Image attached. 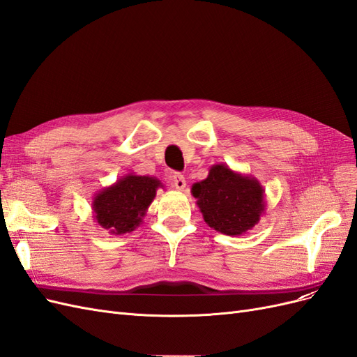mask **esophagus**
Segmentation results:
<instances>
[{
    "instance_id": "34e87169",
    "label": "esophagus",
    "mask_w": 357,
    "mask_h": 357,
    "mask_svg": "<svg viewBox=\"0 0 357 357\" xmlns=\"http://www.w3.org/2000/svg\"><path fill=\"white\" fill-rule=\"evenodd\" d=\"M172 183H174V188L177 190H183L186 188V178L183 177L181 174H178V172H177V174L172 176Z\"/></svg>"
}]
</instances>
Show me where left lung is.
Instances as JSON below:
<instances>
[{
	"label": "left lung",
	"mask_w": 357,
	"mask_h": 357,
	"mask_svg": "<svg viewBox=\"0 0 357 357\" xmlns=\"http://www.w3.org/2000/svg\"><path fill=\"white\" fill-rule=\"evenodd\" d=\"M192 195L210 228L225 235H243L265 213V189L257 178L225 164L210 168L207 178L192 186Z\"/></svg>",
	"instance_id": "left-lung-1"
}]
</instances>
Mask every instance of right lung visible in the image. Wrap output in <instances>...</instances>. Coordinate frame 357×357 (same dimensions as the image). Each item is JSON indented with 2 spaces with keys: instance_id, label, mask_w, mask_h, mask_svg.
<instances>
[{
  "instance_id": "add662e5",
  "label": "right lung",
  "mask_w": 357,
  "mask_h": 357,
  "mask_svg": "<svg viewBox=\"0 0 357 357\" xmlns=\"http://www.w3.org/2000/svg\"><path fill=\"white\" fill-rule=\"evenodd\" d=\"M159 188L164 185L156 177L126 174L95 193L93 219L112 235L132 232L142 225Z\"/></svg>"
}]
</instances>
